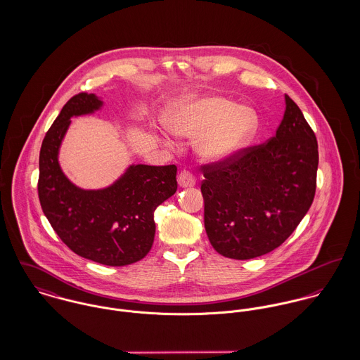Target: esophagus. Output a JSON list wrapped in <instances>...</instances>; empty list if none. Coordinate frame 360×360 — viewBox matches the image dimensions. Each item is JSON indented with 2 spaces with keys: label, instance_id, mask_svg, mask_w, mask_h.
Returning <instances> with one entry per match:
<instances>
[{
  "label": "esophagus",
  "instance_id": "1",
  "mask_svg": "<svg viewBox=\"0 0 360 360\" xmlns=\"http://www.w3.org/2000/svg\"><path fill=\"white\" fill-rule=\"evenodd\" d=\"M177 181H179L180 187H194L195 186V177L188 170H183L177 177Z\"/></svg>",
  "mask_w": 360,
  "mask_h": 360
}]
</instances>
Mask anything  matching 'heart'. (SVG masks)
<instances>
[{
  "mask_svg": "<svg viewBox=\"0 0 360 360\" xmlns=\"http://www.w3.org/2000/svg\"><path fill=\"white\" fill-rule=\"evenodd\" d=\"M166 126L177 137L200 136L198 154L210 160H223L252 141L257 116L248 106H237L220 97H205L180 103L169 113Z\"/></svg>",
  "mask_w": 360,
  "mask_h": 360,
  "instance_id": "b5f03b06",
  "label": "heart"
}]
</instances>
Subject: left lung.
Listing matches in <instances>:
<instances>
[{
    "label": "left lung",
    "instance_id": "obj_1",
    "mask_svg": "<svg viewBox=\"0 0 360 360\" xmlns=\"http://www.w3.org/2000/svg\"><path fill=\"white\" fill-rule=\"evenodd\" d=\"M317 165L316 136L300 106L285 96L274 137L202 165L204 221L212 247L238 260L280 247L313 202Z\"/></svg>",
    "mask_w": 360,
    "mask_h": 360
}]
</instances>
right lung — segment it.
Segmentation results:
<instances>
[{
  "label": "right lung",
  "instance_id": "obj_1",
  "mask_svg": "<svg viewBox=\"0 0 360 360\" xmlns=\"http://www.w3.org/2000/svg\"><path fill=\"white\" fill-rule=\"evenodd\" d=\"M101 105L87 93L65 103L41 144L37 190L53 231L75 254L106 266H126L150 252L155 209L176 193L177 167L131 165L103 190H82L70 183L58 162L70 117L93 113Z\"/></svg>",
  "mask_w": 360,
  "mask_h": 360
}]
</instances>
